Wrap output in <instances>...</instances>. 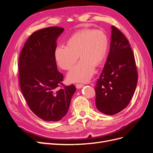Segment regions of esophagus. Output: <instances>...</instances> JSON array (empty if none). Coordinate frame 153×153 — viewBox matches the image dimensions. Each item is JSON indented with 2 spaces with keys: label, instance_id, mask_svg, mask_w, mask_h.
Segmentation results:
<instances>
[{
  "label": "esophagus",
  "instance_id": "obj_1",
  "mask_svg": "<svg viewBox=\"0 0 153 153\" xmlns=\"http://www.w3.org/2000/svg\"><path fill=\"white\" fill-rule=\"evenodd\" d=\"M83 86H84V85L83 84H76V87L77 88V89H80V88H81V87H82Z\"/></svg>",
  "mask_w": 153,
  "mask_h": 153
}]
</instances>
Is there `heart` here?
<instances>
[{
  "label": "heart",
  "instance_id": "1",
  "mask_svg": "<svg viewBox=\"0 0 153 153\" xmlns=\"http://www.w3.org/2000/svg\"><path fill=\"white\" fill-rule=\"evenodd\" d=\"M108 47V39L101 30L85 29L74 33L66 42V47L57 46L54 57L57 65L69 70L75 64L79 55L81 60L68 74L71 82L89 81L94 73L95 66L102 63Z\"/></svg>",
  "mask_w": 153,
  "mask_h": 153
}]
</instances>
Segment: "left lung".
Instances as JSON below:
<instances>
[{"mask_svg":"<svg viewBox=\"0 0 153 153\" xmlns=\"http://www.w3.org/2000/svg\"><path fill=\"white\" fill-rule=\"evenodd\" d=\"M137 80L131 45L122 32L112 26L108 56L95 87L97 109L106 115L121 112L131 101Z\"/></svg>","mask_w":153,"mask_h":153,"instance_id":"left-lung-1","label":"left lung"}]
</instances>
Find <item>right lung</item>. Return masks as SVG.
Instances as JSON below:
<instances>
[{
	"instance_id": "1",
	"label": "right lung",
	"mask_w": 153,
	"mask_h": 153,
	"mask_svg": "<svg viewBox=\"0 0 153 153\" xmlns=\"http://www.w3.org/2000/svg\"><path fill=\"white\" fill-rule=\"evenodd\" d=\"M64 31L49 27L33 32L23 47L18 61L19 84L29 108L46 121H59L67 114L76 91L64 85L55 62L56 40Z\"/></svg>"
}]
</instances>
